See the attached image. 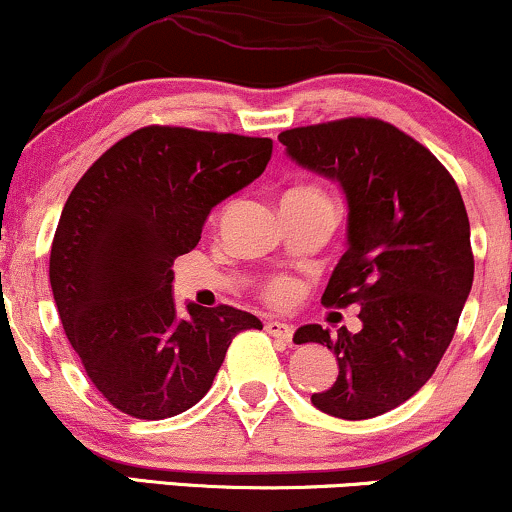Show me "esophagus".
<instances>
[{
    "label": "esophagus",
    "instance_id": "obj_1",
    "mask_svg": "<svg viewBox=\"0 0 512 512\" xmlns=\"http://www.w3.org/2000/svg\"><path fill=\"white\" fill-rule=\"evenodd\" d=\"M266 330H268V335H273V338H278L282 342H290V338H292L290 323L278 321V318H270V321L266 323Z\"/></svg>",
    "mask_w": 512,
    "mask_h": 512
}]
</instances>
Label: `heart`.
Instances as JSON below:
<instances>
[{
    "instance_id": "b5f03b06",
    "label": "heart",
    "mask_w": 512,
    "mask_h": 512,
    "mask_svg": "<svg viewBox=\"0 0 512 512\" xmlns=\"http://www.w3.org/2000/svg\"><path fill=\"white\" fill-rule=\"evenodd\" d=\"M294 194H309V196L326 198L321 191L314 189V186H302V189H294ZM292 294H294V285L290 280H273L268 285V299H273L275 304L287 302V299H292Z\"/></svg>"
}]
</instances>
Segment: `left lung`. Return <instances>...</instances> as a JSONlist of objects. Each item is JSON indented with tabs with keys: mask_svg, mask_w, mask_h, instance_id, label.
<instances>
[{
	"mask_svg": "<svg viewBox=\"0 0 512 512\" xmlns=\"http://www.w3.org/2000/svg\"><path fill=\"white\" fill-rule=\"evenodd\" d=\"M287 158L338 182L347 201V251L321 302L359 306L362 330L309 323L294 342L326 345L338 378L311 402L330 417L371 419L429 381L470 297V220L446 167L381 119L282 131Z\"/></svg>",
	"mask_w": 512,
	"mask_h": 512,
	"instance_id": "left-lung-1",
	"label": "left lung"
}]
</instances>
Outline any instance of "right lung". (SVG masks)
Segmentation results:
<instances>
[{
	"mask_svg": "<svg viewBox=\"0 0 512 512\" xmlns=\"http://www.w3.org/2000/svg\"><path fill=\"white\" fill-rule=\"evenodd\" d=\"M273 141L146 126L93 162L54 232L50 285L66 338L119 412L167 419L213 386L254 314L172 297V263L201 239L210 210L266 170Z\"/></svg>",
	"mask_w": 512,
	"mask_h": 512,
	"instance_id": "add662e5",
	"label": "right lung"
}]
</instances>
